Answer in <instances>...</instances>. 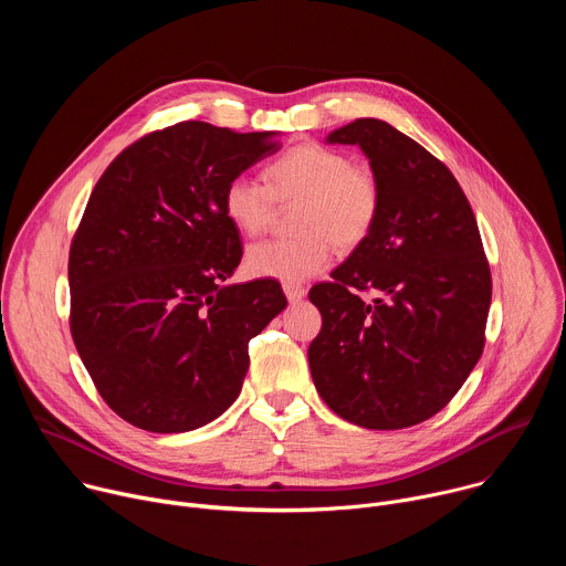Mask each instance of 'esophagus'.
Returning a JSON list of instances; mask_svg holds the SVG:
<instances>
[{"instance_id": "34e87169", "label": "esophagus", "mask_w": 566, "mask_h": 566, "mask_svg": "<svg viewBox=\"0 0 566 566\" xmlns=\"http://www.w3.org/2000/svg\"><path fill=\"white\" fill-rule=\"evenodd\" d=\"M284 295L289 302H300L306 295V289L300 284H284Z\"/></svg>"}]
</instances>
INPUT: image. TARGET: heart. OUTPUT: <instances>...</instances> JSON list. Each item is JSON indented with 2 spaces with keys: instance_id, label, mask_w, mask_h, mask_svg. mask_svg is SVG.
Masks as SVG:
<instances>
[{
  "instance_id": "1",
  "label": "heart",
  "mask_w": 566,
  "mask_h": 566,
  "mask_svg": "<svg viewBox=\"0 0 566 566\" xmlns=\"http://www.w3.org/2000/svg\"><path fill=\"white\" fill-rule=\"evenodd\" d=\"M266 181L232 177L223 188V212L244 234L264 232L277 217V203L300 201L293 237L264 239L247 253V269L286 284L304 282L332 264L334 244L358 247L380 210V184L365 166L334 147L304 143L275 158Z\"/></svg>"
}]
</instances>
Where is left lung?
Returning <instances> with one entry per match:
<instances>
[{"instance_id":"1","label":"left lung","mask_w":566,"mask_h":566,"mask_svg":"<svg viewBox=\"0 0 566 566\" xmlns=\"http://www.w3.org/2000/svg\"><path fill=\"white\" fill-rule=\"evenodd\" d=\"M327 143L363 149L380 184V210L334 280L308 291L322 313L311 376L345 421L410 428L448 406L483 352L489 260L461 186L417 140L358 118ZM360 290L375 300L365 303Z\"/></svg>"}]
</instances>
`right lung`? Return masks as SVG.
I'll return each mask as SVG.
<instances>
[{
	"label": "right lung",
	"mask_w": 566,
	"mask_h": 566,
	"mask_svg": "<svg viewBox=\"0 0 566 566\" xmlns=\"http://www.w3.org/2000/svg\"><path fill=\"white\" fill-rule=\"evenodd\" d=\"M277 149L275 132L186 120L132 143L98 179L71 241L69 322L127 423L190 432L239 396L249 343L286 297L275 280L223 284L241 262L223 188Z\"/></svg>",
	"instance_id": "add662e5"
}]
</instances>
